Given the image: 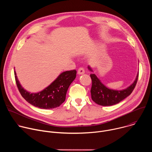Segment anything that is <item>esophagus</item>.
<instances>
[{"instance_id":"1","label":"esophagus","mask_w":152,"mask_h":152,"mask_svg":"<svg viewBox=\"0 0 152 152\" xmlns=\"http://www.w3.org/2000/svg\"><path fill=\"white\" fill-rule=\"evenodd\" d=\"M77 73L78 75H83L85 73V70L83 67H80L77 70Z\"/></svg>"}]
</instances>
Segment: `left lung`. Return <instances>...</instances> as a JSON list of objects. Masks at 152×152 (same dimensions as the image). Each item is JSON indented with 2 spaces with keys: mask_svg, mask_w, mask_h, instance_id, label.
I'll return each mask as SVG.
<instances>
[{
  "mask_svg": "<svg viewBox=\"0 0 152 152\" xmlns=\"http://www.w3.org/2000/svg\"><path fill=\"white\" fill-rule=\"evenodd\" d=\"M88 68L90 71L93 72L90 66ZM138 73L133 83L122 90H114L107 88L95 74H91L90 77L92 80L91 94L92 100L96 103L104 106H112L118 103L132 93L137 83Z\"/></svg>",
  "mask_w": 152,
  "mask_h": 152,
  "instance_id": "8db88e82",
  "label": "left lung"
}]
</instances>
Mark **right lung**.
I'll use <instances>...</instances> for the list:
<instances>
[{
    "instance_id": "add662e5",
    "label": "right lung",
    "mask_w": 152,
    "mask_h": 152,
    "mask_svg": "<svg viewBox=\"0 0 152 152\" xmlns=\"http://www.w3.org/2000/svg\"><path fill=\"white\" fill-rule=\"evenodd\" d=\"M14 75L21 96L35 107L49 110L59 106L66 100L69 86L76 78V71L73 70L62 72L48 87L37 93H30L25 90L20 85L15 71Z\"/></svg>"
}]
</instances>
